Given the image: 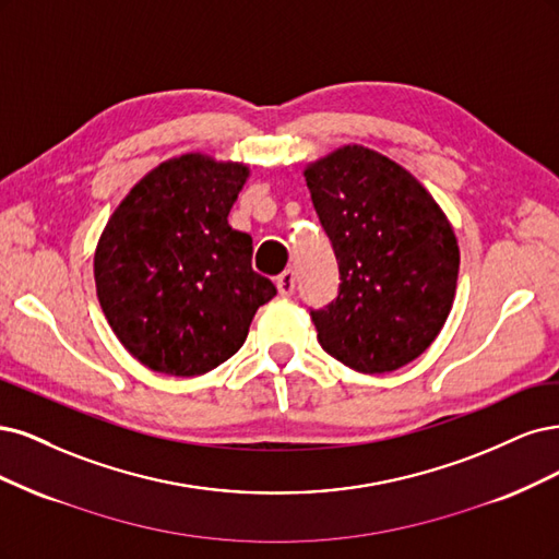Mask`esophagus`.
<instances>
[{"label":"esophagus","instance_id":"esophagus-1","mask_svg":"<svg viewBox=\"0 0 559 559\" xmlns=\"http://www.w3.org/2000/svg\"><path fill=\"white\" fill-rule=\"evenodd\" d=\"M295 285H297V278H295L293 269H287V272H283V274L278 276V281H276L278 293H281L283 297H290V295L295 293Z\"/></svg>","mask_w":559,"mask_h":559}]
</instances>
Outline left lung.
Returning <instances> with one entry per match:
<instances>
[{
	"instance_id": "left-lung-1",
	"label": "left lung",
	"mask_w": 559,
	"mask_h": 559,
	"mask_svg": "<svg viewBox=\"0 0 559 559\" xmlns=\"http://www.w3.org/2000/svg\"><path fill=\"white\" fill-rule=\"evenodd\" d=\"M338 264V295L311 311L325 353L362 373L423 355L453 309L460 248L418 178L365 146H344L304 169Z\"/></svg>"
}]
</instances>
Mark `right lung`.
<instances>
[{"label":"right lung","instance_id":"1","mask_svg":"<svg viewBox=\"0 0 559 559\" xmlns=\"http://www.w3.org/2000/svg\"><path fill=\"white\" fill-rule=\"evenodd\" d=\"M248 174L202 153L171 157L106 223L95 250L97 297L143 367L183 378L215 369L276 295L250 266L253 239L227 223Z\"/></svg>","mask_w":559,"mask_h":559}]
</instances>
